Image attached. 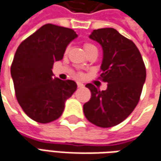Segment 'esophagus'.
<instances>
[{
	"instance_id": "1",
	"label": "esophagus",
	"mask_w": 161,
	"mask_h": 161,
	"mask_svg": "<svg viewBox=\"0 0 161 161\" xmlns=\"http://www.w3.org/2000/svg\"><path fill=\"white\" fill-rule=\"evenodd\" d=\"M76 84H77V87H79V88H81V87H84V84H82V83H80V82H77Z\"/></svg>"
}]
</instances>
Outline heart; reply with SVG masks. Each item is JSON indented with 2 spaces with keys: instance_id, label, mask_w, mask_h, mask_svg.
<instances>
[{
  "instance_id": "b5f03b06",
  "label": "heart",
  "mask_w": 161,
  "mask_h": 161,
  "mask_svg": "<svg viewBox=\"0 0 161 161\" xmlns=\"http://www.w3.org/2000/svg\"><path fill=\"white\" fill-rule=\"evenodd\" d=\"M84 48H85V51H86V53L87 55L90 53H92V52H93V51H97V48L95 47L93 44L90 43V42H86V43H85ZM68 50H69V49L66 50V53L68 52ZM79 75H81V74H79Z\"/></svg>"
}]
</instances>
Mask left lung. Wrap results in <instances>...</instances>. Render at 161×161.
Masks as SVG:
<instances>
[{"instance_id": "1", "label": "left lung", "mask_w": 161, "mask_h": 161, "mask_svg": "<svg viewBox=\"0 0 161 161\" xmlns=\"http://www.w3.org/2000/svg\"><path fill=\"white\" fill-rule=\"evenodd\" d=\"M89 38L103 48L101 70L105 91L92 84L86 87L92 93L84 104V113L91 123L100 127H111L123 122L136 107L146 78V69L138 48L114 28L93 30Z\"/></svg>"}]
</instances>
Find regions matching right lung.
<instances>
[{"instance_id":"1","label":"right lung","mask_w":161,"mask_h":161,"mask_svg":"<svg viewBox=\"0 0 161 161\" xmlns=\"http://www.w3.org/2000/svg\"><path fill=\"white\" fill-rule=\"evenodd\" d=\"M77 37L73 29L46 24L21 42L10 68L16 97L31 119L50 123L63 112L76 83L53 77V66L63 58L67 46Z\"/></svg>"}]
</instances>
